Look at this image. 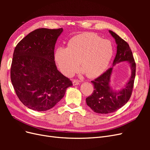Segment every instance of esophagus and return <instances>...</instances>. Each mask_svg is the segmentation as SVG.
I'll return each instance as SVG.
<instances>
[{
	"instance_id": "1",
	"label": "esophagus",
	"mask_w": 150,
	"mask_h": 150,
	"mask_svg": "<svg viewBox=\"0 0 150 150\" xmlns=\"http://www.w3.org/2000/svg\"><path fill=\"white\" fill-rule=\"evenodd\" d=\"M79 83L80 81L78 80H74L73 82H72V84H73V86H77L79 84Z\"/></svg>"
}]
</instances>
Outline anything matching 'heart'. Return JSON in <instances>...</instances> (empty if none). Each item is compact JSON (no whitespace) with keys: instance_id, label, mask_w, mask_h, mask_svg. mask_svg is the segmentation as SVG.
<instances>
[{"instance_id":"1","label":"heart","mask_w":150,"mask_h":150,"mask_svg":"<svg viewBox=\"0 0 150 150\" xmlns=\"http://www.w3.org/2000/svg\"><path fill=\"white\" fill-rule=\"evenodd\" d=\"M113 52L110 40L87 33L72 38L67 47H58L54 53V59L62 73L66 76L74 73L79 63L82 73H86L89 78H95L106 69Z\"/></svg>"}]
</instances>
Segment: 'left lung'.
Instances as JSON below:
<instances>
[{
	"instance_id": "1",
	"label": "left lung",
	"mask_w": 150,
	"mask_h": 150,
	"mask_svg": "<svg viewBox=\"0 0 150 150\" xmlns=\"http://www.w3.org/2000/svg\"><path fill=\"white\" fill-rule=\"evenodd\" d=\"M115 39L117 51L112 67L91 83L94 85L93 93L86 99L87 105L96 113L107 114L113 112L123 106L128 101L133 88L135 78L136 64L132 51L128 44L112 30H109ZM122 62H128L131 69V75L124 88L116 90L110 86L113 67Z\"/></svg>"
}]
</instances>
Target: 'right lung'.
Listing matches in <instances>:
<instances>
[{
    "instance_id": "obj_1",
    "label": "right lung",
    "mask_w": 150,
    "mask_h": 150,
    "mask_svg": "<svg viewBox=\"0 0 150 150\" xmlns=\"http://www.w3.org/2000/svg\"><path fill=\"white\" fill-rule=\"evenodd\" d=\"M62 32V28L35 29L22 39L13 51L12 84L20 101L30 110H50L72 86L57 70L54 61L55 44Z\"/></svg>"
}]
</instances>
